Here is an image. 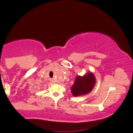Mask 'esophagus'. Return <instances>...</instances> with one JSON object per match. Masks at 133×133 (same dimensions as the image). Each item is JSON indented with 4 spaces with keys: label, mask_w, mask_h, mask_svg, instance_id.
<instances>
[{
    "label": "esophagus",
    "mask_w": 133,
    "mask_h": 133,
    "mask_svg": "<svg viewBox=\"0 0 133 133\" xmlns=\"http://www.w3.org/2000/svg\"><path fill=\"white\" fill-rule=\"evenodd\" d=\"M51 82H52V83H54V80H52H52H51Z\"/></svg>",
    "instance_id": "esophagus-1"
}]
</instances>
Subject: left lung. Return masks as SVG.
I'll return each instance as SVG.
<instances>
[{
    "label": "left lung",
    "mask_w": 133,
    "mask_h": 133,
    "mask_svg": "<svg viewBox=\"0 0 133 133\" xmlns=\"http://www.w3.org/2000/svg\"><path fill=\"white\" fill-rule=\"evenodd\" d=\"M96 81L95 76L91 72L82 76H77L71 88L72 94L76 97L89 94L95 86Z\"/></svg>",
    "instance_id": "1"
}]
</instances>
